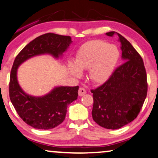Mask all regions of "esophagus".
Here are the masks:
<instances>
[{
  "label": "esophagus",
  "instance_id": "esophagus-1",
  "mask_svg": "<svg viewBox=\"0 0 158 158\" xmlns=\"http://www.w3.org/2000/svg\"><path fill=\"white\" fill-rule=\"evenodd\" d=\"M87 93V90H86L84 87H80L79 89V96H83L84 94Z\"/></svg>",
  "mask_w": 158,
  "mask_h": 158
}]
</instances>
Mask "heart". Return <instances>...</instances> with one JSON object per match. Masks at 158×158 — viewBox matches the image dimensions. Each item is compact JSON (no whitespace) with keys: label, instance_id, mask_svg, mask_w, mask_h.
Segmentation results:
<instances>
[{"label":"heart","instance_id":"b5f03b06","mask_svg":"<svg viewBox=\"0 0 158 158\" xmlns=\"http://www.w3.org/2000/svg\"><path fill=\"white\" fill-rule=\"evenodd\" d=\"M119 57L115 46L100 40L88 41L77 52L75 62L69 61L71 72L76 77L81 75V69H89V77L94 82L103 83L113 72Z\"/></svg>","mask_w":158,"mask_h":158}]
</instances>
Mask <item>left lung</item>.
<instances>
[{
  "label": "left lung",
  "instance_id": "left-lung-1",
  "mask_svg": "<svg viewBox=\"0 0 158 158\" xmlns=\"http://www.w3.org/2000/svg\"><path fill=\"white\" fill-rule=\"evenodd\" d=\"M122 58L125 62L113 71L110 78L93 93L92 118L100 127L118 129L137 117L148 94L144 62L131 44L120 34ZM115 31L106 33L113 37Z\"/></svg>",
  "mask_w": 158,
  "mask_h": 158
}]
</instances>
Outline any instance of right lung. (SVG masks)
Here are the masks:
<instances>
[{"label": "right lung", "mask_w": 158, "mask_h": 158, "mask_svg": "<svg viewBox=\"0 0 158 158\" xmlns=\"http://www.w3.org/2000/svg\"><path fill=\"white\" fill-rule=\"evenodd\" d=\"M71 43L70 36L44 34L27 44L14 60L10 74V100L21 118L35 129H50L60 124L66 118L68 105L78 98L79 86L56 87L40 98L28 95L18 84L17 68L24 60L37 55L50 53L58 58Z\"/></svg>", "instance_id": "obj_1"}]
</instances>
